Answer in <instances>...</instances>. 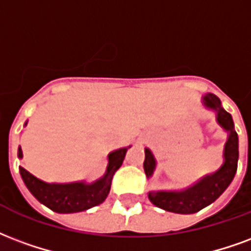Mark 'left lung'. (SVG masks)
Returning a JSON list of instances; mask_svg holds the SVG:
<instances>
[{
  "label": "left lung",
  "instance_id": "left-lung-1",
  "mask_svg": "<svg viewBox=\"0 0 251 251\" xmlns=\"http://www.w3.org/2000/svg\"><path fill=\"white\" fill-rule=\"evenodd\" d=\"M203 103L206 106L218 111L217 120L229 131V138L225 145V162L222 168L213 176H207L202 181L194 185L185 192H158L149 193V200L151 203L161 207L163 210L178 213V214H193L202 210L203 207L214 202L222 193L226 190L237 172L238 163V135L234 130V124L231 116L221 107L220 98L214 94H206L203 97ZM155 159L149 149H145L144 169L146 176L150 177L153 174Z\"/></svg>",
  "mask_w": 251,
  "mask_h": 251
}]
</instances>
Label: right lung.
<instances>
[{"mask_svg": "<svg viewBox=\"0 0 251 251\" xmlns=\"http://www.w3.org/2000/svg\"><path fill=\"white\" fill-rule=\"evenodd\" d=\"M126 148L109 154V165L105 177L92 185L68 183V185H50L36 178L33 174L20 166L24 182L37 200L55 213H78L97 206L106 200L110 192L111 178L124 162ZM18 157H22L21 148H18Z\"/></svg>", "mask_w": 251, "mask_h": 251, "instance_id": "obj_1", "label": "right lung"}]
</instances>
